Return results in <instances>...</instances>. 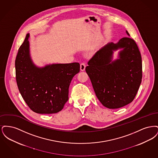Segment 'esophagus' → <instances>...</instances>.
<instances>
[{"instance_id": "esophagus-1", "label": "esophagus", "mask_w": 158, "mask_h": 158, "mask_svg": "<svg viewBox=\"0 0 158 158\" xmlns=\"http://www.w3.org/2000/svg\"><path fill=\"white\" fill-rule=\"evenodd\" d=\"M85 68H86L85 64L84 63H82L81 64V71H84L85 69Z\"/></svg>"}]
</instances>
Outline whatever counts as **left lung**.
Listing matches in <instances>:
<instances>
[{
    "label": "left lung",
    "mask_w": 158,
    "mask_h": 158,
    "mask_svg": "<svg viewBox=\"0 0 158 158\" xmlns=\"http://www.w3.org/2000/svg\"><path fill=\"white\" fill-rule=\"evenodd\" d=\"M128 36L130 34L126 31ZM120 51L113 60V52ZM85 70L101 104L110 109L123 107L135 98L142 78V57L135 41L124 37L109 43L93 56Z\"/></svg>",
    "instance_id": "8db88e82"
}]
</instances>
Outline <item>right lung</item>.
Returning a JSON list of instances; mask_svg holds the SVG:
<instances>
[{"label": "right lung", "mask_w": 158, "mask_h": 158, "mask_svg": "<svg viewBox=\"0 0 158 158\" xmlns=\"http://www.w3.org/2000/svg\"><path fill=\"white\" fill-rule=\"evenodd\" d=\"M30 34L18 50L16 60V80L23 99L38 114L60 111L69 99V88L80 71L79 63L50 64L38 67L30 52Z\"/></svg>", "instance_id": "1"}]
</instances>
